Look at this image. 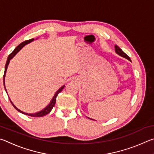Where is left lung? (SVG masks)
<instances>
[{
  "mask_svg": "<svg viewBox=\"0 0 154 154\" xmlns=\"http://www.w3.org/2000/svg\"><path fill=\"white\" fill-rule=\"evenodd\" d=\"M115 50H116V52L117 54H118V55L121 56H122V57H124V58L128 59V60L131 61V60H130V58H129V56H127L126 54H125L124 52L123 51H122V49H121L120 48H119L118 45L115 46ZM89 119H90V118H89ZM92 120H94V119H92Z\"/></svg>",
  "mask_w": 154,
  "mask_h": 154,
  "instance_id": "8db88e82",
  "label": "left lung"
}]
</instances>
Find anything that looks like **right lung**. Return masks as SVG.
Listing matches in <instances>:
<instances>
[{"mask_svg":"<svg viewBox=\"0 0 154 154\" xmlns=\"http://www.w3.org/2000/svg\"><path fill=\"white\" fill-rule=\"evenodd\" d=\"M32 41H34V38H32V39H29V40H27V41H24V42H22V43H20L19 45H18L16 48H15L14 51H13L12 53L11 54H9V56H8V58H7V62H6V64H5V72H4V76H3V83H4V86H5V74H6V71H7V66H8V65L9 64V62H10V60L12 59L13 58H14V56L16 54L18 51H19L21 49H22L23 47H24L25 45H26V44L29 43L30 42H32ZM64 88V85H63V86H62L60 89L57 91V92H56L55 95L54 96L53 98H52V100H51L50 103L49 104V105L46 106V107L45 109H43V110H41V111H38L37 112V113H25V112H23L22 111H20V109H18L16 106H15L14 104H13V103L11 102V100H10V102H11V103L12 104V105L14 106V108L16 109L17 111H18L19 112H20V113H22L23 114H25L26 115V116H31V117H43L44 116H45V115L48 114L49 112H50L51 111V109H53V107L54 106V105H55L56 104V97L57 96H58V94L61 92V91L63 90V88ZM5 91L7 92L6 90V88H5Z\"/></svg>","mask_w":154,"mask_h":154,"instance_id":"right-lung-1","label":"right lung"}]
</instances>
